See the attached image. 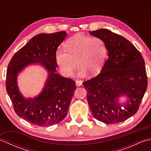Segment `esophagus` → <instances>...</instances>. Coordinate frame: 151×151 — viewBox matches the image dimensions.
I'll return each mask as SVG.
<instances>
[{"label":"esophagus","instance_id":"34e87169","mask_svg":"<svg viewBox=\"0 0 151 151\" xmlns=\"http://www.w3.org/2000/svg\"><path fill=\"white\" fill-rule=\"evenodd\" d=\"M75 84L77 86H81L82 84V82L81 81H79V80H76L75 81Z\"/></svg>","mask_w":151,"mask_h":151}]
</instances>
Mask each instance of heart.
<instances>
[{"label":"heart","instance_id":"1","mask_svg":"<svg viewBox=\"0 0 151 151\" xmlns=\"http://www.w3.org/2000/svg\"><path fill=\"white\" fill-rule=\"evenodd\" d=\"M108 55L107 44L102 38L77 34L66 41L65 50L56 51V60L65 76L71 75L76 62L80 76H84L88 72L95 76L101 72Z\"/></svg>","mask_w":151,"mask_h":151}]
</instances>
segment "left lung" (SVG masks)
<instances>
[{
  "mask_svg": "<svg viewBox=\"0 0 151 151\" xmlns=\"http://www.w3.org/2000/svg\"><path fill=\"white\" fill-rule=\"evenodd\" d=\"M89 34L104 40L108 48V58L101 72L83 82L89 109L102 123H121L139 108L148 84L145 62L139 51L120 35L104 28ZM121 95L129 99L127 104L117 102Z\"/></svg>",
  "mask_w": 151,
  "mask_h": 151,
  "instance_id": "8db88e82",
  "label": "left lung"
}]
</instances>
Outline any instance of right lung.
<instances>
[{
    "label": "right lung",
    "instance_id": "obj_1",
    "mask_svg": "<svg viewBox=\"0 0 151 151\" xmlns=\"http://www.w3.org/2000/svg\"><path fill=\"white\" fill-rule=\"evenodd\" d=\"M66 36V32L63 31L36 35L13 56L8 64L6 88L14 111L34 125L52 126L59 123L67 114L76 89L75 82L56 73V52ZM35 63L43 65L49 75L40 95L34 99H25L18 91L17 75L27 65Z\"/></svg>",
    "mask_w": 151,
    "mask_h": 151
}]
</instances>
